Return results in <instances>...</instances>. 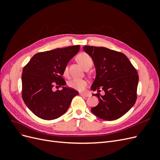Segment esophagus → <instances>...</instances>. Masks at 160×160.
Returning a JSON list of instances; mask_svg holds the SVG:
<instances>
[{"label": "esophagus", "mask_w": 160, "mask_h": 160, "mask_svg": "<svg viewBox=\"0 0 160 160\" xmlns=\"http://www.w3.org/2000/svg\"><path fill=\"white\" fill-rule=\"evenodd\" d=\"M79 95L82 97H84V98H88V97L91 96V94L87 93H80Z\"/></svg>", "instance_id": "obj_1"}]
</instances>
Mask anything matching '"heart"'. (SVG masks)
<instances>
[{
	"label": "heart",
	"mask_w": 160,
	"mask_h": 160,
	"mask_svg": "<svg viewBox=\"0 0 160 160\" xmlns=\"http://www.w3.org/2000/svg\"><path fill=\"white\" fill-rule=\"evenodd\" d=\"M77 60L79 62V63L85 68L87 66L92 65L93 63V60L91 56L87 54L85 52L80 53V54L77 57ZM63 75L65 76L68 75V68L67 67H65L64 71H63ZM69 86L71 88L74 89H77L78 91H83L85 89V88L88 85V82L86 80L83 79H77L74 78L71 79L69 82Z\"/></svg>",
	"instance_id": "heart-1"
}]
</instances>
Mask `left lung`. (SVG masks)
I'll use <instances>...</instances> for the list:
<instances>
[{"label":"left lung","mask_w":160,"mask_h":160,"mask_svg":"<svg viewBox=\"0 0 160 160\" xmlns=\"http://www.w3.org/2000/svg\"><path fill=\"white\" fill-rule=\"evenodd\" d=\"M91 56L95 68V79L91 89L105 91L93 94L99 104L91 111L97 117L112 121L122 117L132 108L137 99L138 72L123 53L102 47H83Z\"/></svg>","instance_id":"8db88e82"}]
</instances>
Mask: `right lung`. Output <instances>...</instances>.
<instances>
[{"label": "right lung", "mask_w": 160, "mask_h": 160, "mask_svg": "<svg viewBox=\"0 0 160 160\" xmlns=\"http://www.w3.org/2000/svg\"><path fill=\"white\" fill-rule=\"evenodd\" d=\"M80 49V45L38 52L22 69V98L27 108L42 119H55L69 109L72 98L79 94L65 87L62 78L65 67ZM54 84L62 90L53 92Z\"/></svg>", "instance_id": "add662e5"}]
</instances>
